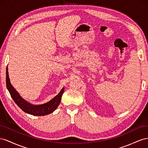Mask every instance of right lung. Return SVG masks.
Segmentation results:
<instances>
[{
    "label": "right lung",
    "mask_w": 148,
    "mask_h": 148,
    "mask_svg": "<svg viewBox=\"0 0 148 148\" xmlns=\"http://www.w3.org/2000/svg\"><path fill=\"white\" fill-rule=\"evenodd\" d=\"M6 85L7 89L8 92H10L12 98L13 99L15 103L24 112L36 116H43L48 115V114L51 113L55 110L60 103L61 97L64 91V88H62L61 92L59 93L55 97H54L48 103L40 105H33L21 97L18 93L16 91L14 87L12 86L10 82L9 77H8V67H7L6 69Z\"/></svg>",
    "instance_id": "right-lung-1"
}]
</instances>
